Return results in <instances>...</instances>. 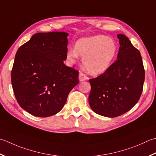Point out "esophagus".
<instances>
[{"label": "esophagus", "instance_id": "esophagus-1", "mask_svg": "<svg viewBox=\"0 0 156 156\" xmlns=\"http://www.w3.org/2000/svg\"><path fill=\"white\" fill-rule=\"evenodd\" d=\"M78 78H79V80H80V82H82L84 80H88L87 76L85 75L84 74H82V73H80V74H79Z\"/></svg>", "mask_w": 156, "mask_h": 156}]
</instances>
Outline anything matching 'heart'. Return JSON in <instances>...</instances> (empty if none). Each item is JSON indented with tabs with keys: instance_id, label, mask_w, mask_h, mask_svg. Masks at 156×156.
I'll return each instance as SVG.
<instances>
[{
	"instance_id": "b5f03b06",
	"label": "heart",
	"mask_w": 156,
	"mask_h": 156,
	"mask_svg": "<svg viewBox=\"0 0 156 156\" xmlns=\"http://www.w3.org/2000/svg\"><path fill=\"white\" fill-rule=\"evenodd\" d=\"M118 52L116 42L105 35L82 38L76 42L75 47H69L66 59L69 64L74 63L79 56L88 73L93 76L102 74L114 62Z\"/></svg>"
}]
</instances>
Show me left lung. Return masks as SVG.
<instances>
[{"instance_id":"obj_1","label":"left lung","mask_w":156,"mask_h":156,"mask_svg":"<svg viewBox=\"0 0 156 156\" xmlns=\"http://www.w3.org/2000/svg\"><path fill=\"white\" fill-rule=\"evenodd\" d=\"M120 48L117 60L105 72L90 79L88 102L96 114L114 118L124 114L138 102L145 80L141 53L122 34L117 35Z\"/></svg>"}]
</instances>
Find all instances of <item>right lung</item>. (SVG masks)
<instances>
[{
	"instance_id": "right-lung-1",
	"label": "right lung",
	"mask_w": 156,
	"mask_h": 156,
	"mask_svg": "<svg viewBox=\"0 0 156 156\" xmlns=\"http://www.w3.org/2000/svg\"><path fill=\"white\" fill-rule=\"evenodd\" d=\"M68 34L36 33L18 48L11 83L18 103L34 116L48 117L62 110L78 84V72L64 64Z\"/></svg>"
}]
</instances>
